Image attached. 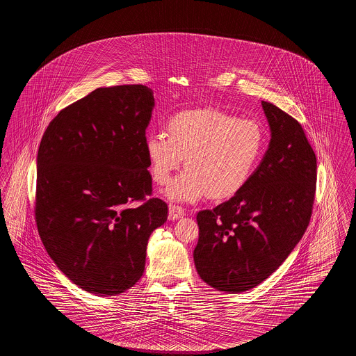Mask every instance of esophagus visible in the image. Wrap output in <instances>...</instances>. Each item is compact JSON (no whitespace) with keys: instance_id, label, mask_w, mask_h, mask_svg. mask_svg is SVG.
I'll use <instances>...</instances> for the list:
<instances>
[{"instance_id":"esophagus-1","label":"esophagus","mask_w":356,"mask_h":356,"mask_svg":"<svg viewBox=\"0 0 356 356\" xmlns=\"http://www.w3.org/2000/svg\"><path fill=\"white\" fill-rule=\"evenodd\" d=\"M184 215H186V211H184V208H183V207H179V205L170 204V212H168V219H170V220H177V219H181Z\"/></svg>"}]
</instances>
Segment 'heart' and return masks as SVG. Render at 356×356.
Masks as SVG:
<instances>
[{
	"instance_id": "b5f03b06",
	"label": "heart",
	"mask_w": 356,
	"mask_h": 356,
	"mask_svg": "<svg viewBox=\"0 0 356 356\" xmlns=\"http://www.w3.org/2000/svg\"><path fill=\"white\" fill-rule=\"evenodd\" d=\"M167 136L145 137L144 148L153 180L165 186L183 164L164 196L170 202L196 203L207 195L215 200L235 196L261 161L267 134L254 119H238L216 109H193L167 122Z\"/></svg>"
}]
</instances>
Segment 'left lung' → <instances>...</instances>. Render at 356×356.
<instances>
[{
	"label": "left lung",
	"instance_id": "8db88e82",
	"mask_svg": "<svg viewBox=\"0 0 356 356\" xmlns=\"http://www.w3.org/2000/svg\"><path fill=\"white\" fill-rule=\"evenodd\" d=\"M271 129L268 149L250 181L213 209L197 213L193 260L211 287L231 293L256 287L305 235L316 189V156L302 125L261 102Z\"/></svg>",
	"mask_w": 356,
	"mask_h": 356
}]
</instances>
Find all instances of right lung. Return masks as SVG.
<instances>
[{
  "label": "right lung",
  "mask_w": 356,
  "mask_h": 356,
  "mask_svg": "<svg viewBox=\"0 0 356 356\" xmlns=\"http://www.w3.org/2000/svg\"><path fill=\"white\" fill-rule=\"evenodd\" d=\"M154 99L145 85L97 88L63 109L37 154L35 221L58 270L90 293L134 287L148 238L168 216L152 195L144 141Z\"/></svg>",
  "instance_id": "right-lung-1"
}]
</instances>
